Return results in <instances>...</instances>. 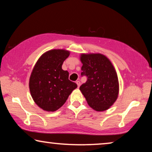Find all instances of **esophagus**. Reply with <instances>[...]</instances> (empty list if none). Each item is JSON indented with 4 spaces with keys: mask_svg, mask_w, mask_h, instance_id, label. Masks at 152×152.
Wrapping results in <instances>:
<instances>
[{
    "mask_svg": "<svg viewBox=\"0 0 152 152\" xmlns=\"http://www.w3.org/2000/svg\"><path fill=\"white\" fill-rule=\"evenodd\" d=\"M76 83H77V84L78 88H80V85H81V82H80V81H77Z\"/></svg>",
    "mask_w": 152,
    "mask_h": 152,
    "instance_id": "esophagus-1",
    "label": "esophagus"
}]
</instances>
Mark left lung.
I'll list each match as a JSON object with an SVG mask.
<instances>
[{"label": "left lung", "mask_w": 152, "mask_h": 152, "mask_svg": "<svg viewBox=\"0 0 152 152\" xmlns=\"http://www.w3.org/2000/svg\"><path fill=\"white\" fill-rule=\"evenodd\" d=\"M81 75L87 81L80 87L87 103L97 111H105L118 98L119 83L115 68L102 54H82Z\"/></svg>", "instance_id": "8db88e82"}]
</instances>
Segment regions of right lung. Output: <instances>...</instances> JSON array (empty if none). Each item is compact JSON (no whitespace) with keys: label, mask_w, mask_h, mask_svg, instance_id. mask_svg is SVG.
<instances>
[{"label":"right lung","mask_w":152,"mask_h":152,"mask_svg":"<svg viewBox=\"0 0 152 152\" xmlns=\"http://www.w3.org/2000/svg\"><path fill=\"white\" fill-rule=\"evenodd\" d=\"M69 55L65 50H51L41 56L33 68L30 91L35 103L44 111H57L77 87L68 80L69 72L61 68Z\"/></svg>","instance_id":"obj_1"}]
</instances>
